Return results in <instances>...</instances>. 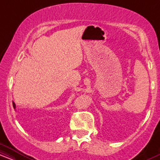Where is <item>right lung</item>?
<instances>
[{"label":"right lung","instance_id":"add662e5","mask_svg":"<svg viewBox=\"0 0 160 160\" xmlns=\"http://www.w3.org/2000/svg\"><path fill=\"white\" fill-rule=\"evenodd\" d=\"M12 105H13V108H16V104H15V103H14V102H12Z\"/></svg>","mask_w":160,"mask_h":160}]
</instances>
